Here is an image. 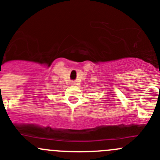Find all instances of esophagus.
I'll return each mask as SVG.
<instances>
[{"instance_id": "obj_1", "label": "esophagus", "mask_w": 160, "mask_h": 160, "mask_svg": "<svg viewBox=\"0 0 160 160\" xmlns=\"http://www.w3.org/2000/svg\"><path fill=\"white\" fill-rule=\"evenodd\" d=\"M72 85H77V82H72Z\"/></svg>"}]
</instances>
